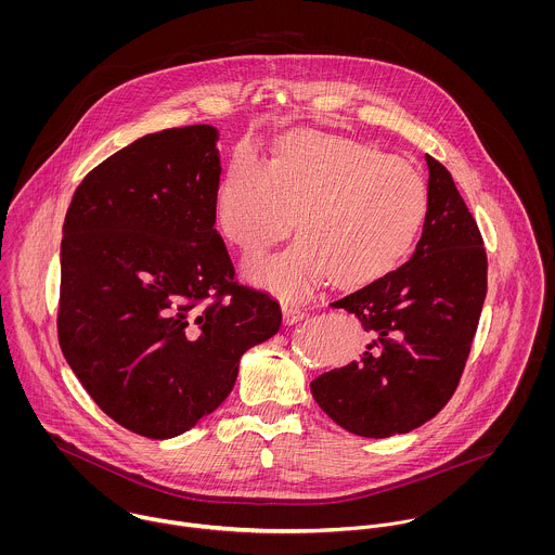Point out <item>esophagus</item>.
<instances>
[{
	"instance_id": "esophagus-1",
	"label": "esophagus",
	"mask_w": 555,
	"mask_h": 555,
	"mask_svg": "<svg viewBox=\"0 0 555 555\" xmlns=\"http://www.w3.org/2000/svg\"><path fill=\"white\" fill-rule=\"evenodd\" d=\"M282 312H284V322H286V324H295V322H299V320L306 318V310L299 308L297 304H284Z\"/></svg>"
}]
</instances>
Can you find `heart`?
Instances as JSON below:
<instances>
[{"label":"heart","instance_id":"1","mask_svg":"<svg viewBox=\"0 0 555 555\" xmlns=\"http://www.w3.org/2000/svg\"><path fill=\"white\" fill-rule=\"evenodd\" d=\"M427 209V183L410 162L314 130L288 134L273 164L238 150L216 198L222 233L249 254L286 237L299 211L304 237L245 264L251 282L288 299L312 293L328 273L348 286L389 273Z\"/></svg>","mask_w":555,"mask_h":555}]
</instances>
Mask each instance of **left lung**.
I'll list each match as a JSON object with an SVG mask.
<instances>
[{
    "label": "left lung",
    "instance_id": "8db88e82",
    "mask_svg": "<svg viewBox=\"0 0 555 555\" xmlns=\"http://www.w3.org/2000/svg\"><path fill=\"white\" fill-rule=\"evenodd\" d=\"M429 209L399 269L333 301L374 335L359 361L312 383L318 405L363 438L408 434L434 418L464 374L487 295V254L451 172L431 156Z\"/></svg>",
    "mask_w": 555,
    "mask_h": 555
}]
</instances>
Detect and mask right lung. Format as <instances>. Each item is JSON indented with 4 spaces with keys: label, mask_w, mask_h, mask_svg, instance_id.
Masks as SVG:
<instances>
[{
    "label": "right lung",
    "mask_w": 555,
    "mask_h": 555,
    "mask_svg": "<svg viewBox=\"0 0 555 555\" xmlns=\"http://www.w3.org/2000/svg\"><path fill=\"white\" fill-rule=\"evenodd\" d=\"M216 141L205 124L134 141L87 172L64 222L62 352L104 414L154 440L211 414L282 326L214 229Z\"/></svg>",
    "instance_id": "add662e5"
}]
</instances>
